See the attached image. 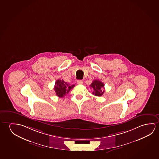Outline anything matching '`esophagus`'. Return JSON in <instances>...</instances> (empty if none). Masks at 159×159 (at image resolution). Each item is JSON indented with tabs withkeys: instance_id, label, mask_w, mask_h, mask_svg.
<instances>
[{
	"instance_id": "1",
	"label": "esophagus",
	"mask_w": 159,
	"mask_h": 159,
	"mask_svg": "<svg viewBox=\"0 0 159 159\" xmlns=\"http://www.w3.org/2000/svg\"><path fill=\"white\" fill-rule=\"evenodd\" d=\"M83 83V82L82 80H78V81H77V84L78 85H82Z\"/></svg>"
}]
</instances>
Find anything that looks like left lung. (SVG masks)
Here are the masks:
<instances>
[{
  "mask_svg": "<svg viewBox=\"0 0 159 159\" xmlns=\"http://www.w3.org/2000/svg\"><path fill=\"white\" fill-rule=\"evenodd\" d=\"M90 86L91 88L93 89V95L96 96H101L103 95L105 91V90H103L102 89L104 88V84L102 83L101 81L98 80H95L93 81Z\"/></svg>",
  "mask_w": 159,
  "mask_h": 159,
  "instance_id": "1",
  "label": "left lung"
}]
</instances>
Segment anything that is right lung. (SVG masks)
<instances>
[{
	"label": "right lung",
	"mask_w": 159,
	"mask_h": 159,
	"mask_svg": "<svg viewBox=\"0 0 159 159\" xmlns=\"http://www.w3.org/2000/svg\"><path fill=\"white\" fill-rule=\"evenodd\" d=\"M75 86L74 85H71L69 83L65 82L63 80L59 79L56 81L54 90L56 91V95L59 98H63L66 94H68L69 91Z\"/></svg>",
	"instance_id": "obj_1"
}]
</instances>
